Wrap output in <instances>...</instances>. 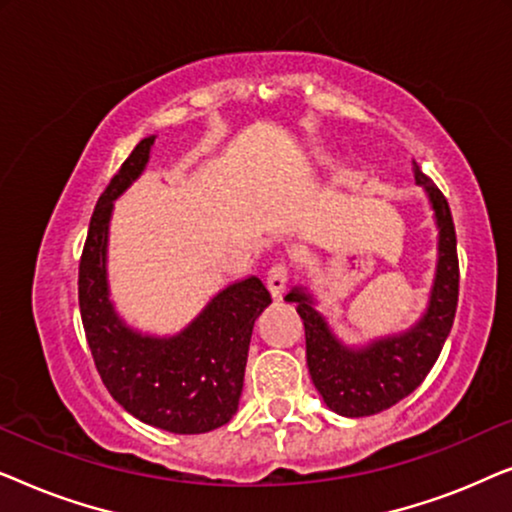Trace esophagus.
<instances>
[{"label":"esophagus","mask_w":512,"mask_h":512,"mask_svg":"<svg viewBox=\"0 0 512 512\" xmlns=\"http://www.w3.org/2000/svg\"><path fill=\"white\" fill-rule=\"evenodd\" d=\"M265 284H268V291L272 298H282L286 284H289V265L286 263H275L268 270V277H265Z\"/></svg>","instance_id":"esophagus-1"}]
</instances>
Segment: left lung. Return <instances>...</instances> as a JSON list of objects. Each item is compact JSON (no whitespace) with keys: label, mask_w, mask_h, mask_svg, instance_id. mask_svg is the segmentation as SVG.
I'll list each match as a JSON object with an SVG mask.
<instances>
[{"label":"left lung","mask_w":512,"mask_h":512,"mask_svg":"<svg viewBox=\"0 0 512 512\" xmlns=\"http://www.w3.org/2000/svg\"><path fill=\"white\" fill-rule=\"evenodd\" d=\"M412 170L417 184H422L429 193L440 228L436 284L424 319L410 333L352 352L333 338L324 317L314 310L305 291L293 289L286 296L289 303H298V314L305 324L307 368L314 387L324 396L328 408L338 415L368 417L412 394L438 361L452 331L459 300V256L452 212L443 191L419 170L415 160Z\"/></svg>","instance_id":"left-lung-1"}]
</instances>
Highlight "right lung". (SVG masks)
Returning a JSON list of instances; mask_svg holds the SVG:
<instances>
[{"instance_id": "1", "label": "right lung", "mask_w": 512, "mask_h": 512, "mask_svg": "<svg viewBox=\"0 0 512 512\" xmlns=\"http://www.w3.org/2000/svg\"><path fill=\"white\" fill-rule=\"evenodd\" d=\"M156 137L139 142L97 200L79 261V307L86 340L109 394L144 424L205 433L228 424L240 403L254 321L270 305L258 277L223 289L177 338H144L125 328L107 293V230L118 198L149 160Z\"/></svg>"}]
</instances>
